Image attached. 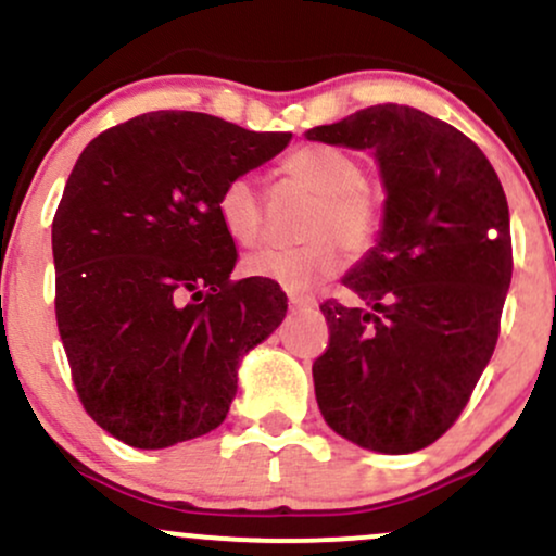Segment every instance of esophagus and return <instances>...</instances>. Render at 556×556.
I'll return each mask as SVG.
<instances>
[{
    "label": "esophagus",
    "mask_w": 556,
    "mask_h": 556,
    "mask_svg": "<svg viewBox=\"0 0 556 556\" xmlns=\"http://www.w3.org/2000/svg\"><path fill=\"white\" fill-rule=\"evenodd\" d=\"M316 308V300L308 298V295H295L292 292L290 295V311H295V314H305V311H314Z\"/></svg>",
    "instance_id": "1"
}]
</instances>
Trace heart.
Masks as SVG:
<instances>
[{
  "mask_svg": "<svg viewBox=\"0 0 556 556\" xmlns=\"http://www.w3.org/2000/svg\"><path fill=\"white\" fill-rule=\"evenodd\" d=\"M285 177L305 193L316 195V206L305 219V245L266 248L245 258L248 277L266 279L290 292L311 290L340 269V247L363 253L371 245L379 208L366 188V169L348 151L334 146H303L282 164ZM225 232L242 248H256L264 240V201L248 177H235L216 198Z\"/></svg>",
  "mask_w": 556,
  "mask_h": 556,
  "instance_id": "1",
  "label": "heart"
}]
</instances>
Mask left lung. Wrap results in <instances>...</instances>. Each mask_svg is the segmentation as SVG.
<instances>
[{
    "label": "left lung",
    "instance_id": "8db88e82",
    "mask_svg": "<svg viewBox=\"0 0 556 556\" xmlns=\"http://www.w3.org/2000/svg\"><path fill=\"white\" fill-rule=\"evenodd\" d=\"M305 138L374 151L384 185L374 248L342 277L366 305H321L318 410L363 450L418 452L460 416L500 337L513 279L502 182L473 140L413 106H368Z\"/></svg>",
    "mask_w": 556,
    "mask_h": 556
}]
</instances>
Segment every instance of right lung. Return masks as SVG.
I'll use <instances>...</instances> for the list:
<instances>
[{
  "label": "right lung",
  "instance_id": "right-lung-1",
  "mask_svg": "<svg viewBox=\"0 0 556 556\" xmlns=\"http://www.w3.org/2000/svg\"><path fill=\"white\" fill-rule=\"evenodd\" d=\"M290 132L149 112L83 149L52 225L56 327L86 413L136 450L214 431L242 358L282 324L279 285L232 282L216 198Z\"/></svg>",
  "mask_w": 556,
  "mask_h": 556
}]
</instances>
